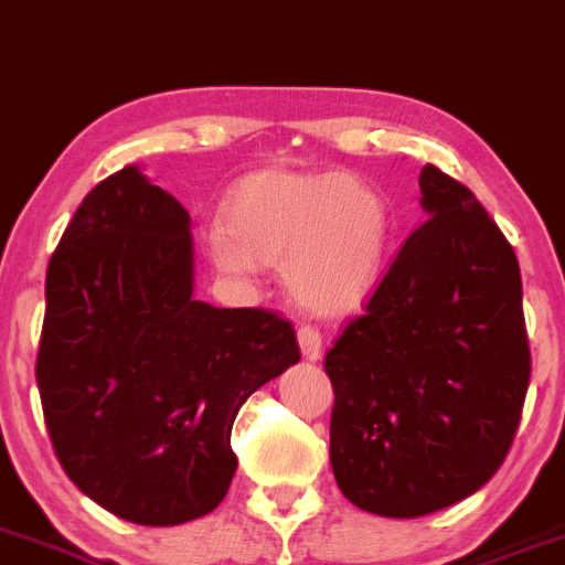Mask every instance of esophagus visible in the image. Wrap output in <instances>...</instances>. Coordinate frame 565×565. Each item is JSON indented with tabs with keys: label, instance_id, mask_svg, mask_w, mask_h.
Listing matches in <instances>:
<instances>
[{
	"label": "esophagus",
	"instance_id": "obj_1",
	"mask_svg": "<svg viewBox=\"0 0 565 565\" xmlns=\"http://www.w3.org/2000/svg\"><path fill=\"white\" fill-rule=\"evenodd\" d=\"M321 330L312 327V323H303L301 330H298V343H301V352L307 361H318L321 358Z\"/></svg>",
	"mask_w": 565,
	"mask_h": 565
}]
</instances>
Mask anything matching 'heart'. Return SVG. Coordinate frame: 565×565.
I'll return each instance as SVG.
<instances>
[{
    "mask_svg": "<svg viewBox=\"0 0 565 565\" xmlns=\"http://www.w3.org/2000/svg\"><path fill=\"white\" fill-rule=\"evenodd\" d=\"M210 238L218 269L281 264L289 292L316 312L355 310L375 289L390 242L386 201L355 175L267 167L227 195Z\"/></svg>",
    "mask_w": 565,
    "mask_h": 565,
    "instance_id": "heart-1",
    "label": "heart"
}]
</instances>
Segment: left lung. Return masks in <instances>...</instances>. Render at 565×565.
Returning a JSON list of instances; mask_svg holds the SVG:
<instances>
[{
	"label": "left lung",
	"mask_w": 565,
	"mask_h": 565,
	"mask_svg": "<svg viewBox=\"0 0 565 565\" xmlns=\"http://www.w3.org/2000/svg\"><path fill=\"white\" fill-rule=\"evenodd\" d=\"M429 213L323 358L338 489L384 518L478 492L512 449L532 352L518 255L469 188L435 164Z\"/></svg>",
	"instance_id": "1"
}]
</instances>
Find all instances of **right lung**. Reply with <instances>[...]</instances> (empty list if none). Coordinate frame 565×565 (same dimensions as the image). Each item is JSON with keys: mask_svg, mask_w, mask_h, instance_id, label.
Segmentation results:
<instances>
[{"mask_svg": "<svg viewBox=\"0 0 565 565\" xmlns=\"http://www.w3.org/2000/svg\"><path fill=\"white\" fill-rule=\"evenodd\" d=\"M45 301L36 384L67 478L141 526L213 512L238 463L235 415L301 361L292 323L195 301L188 210L134 164L85 195Z\"/></svg>", "mask_w": 565, "mask_h": 565, "instance_id": "right-lung-1", "label": "right lung"}]
</instances>
